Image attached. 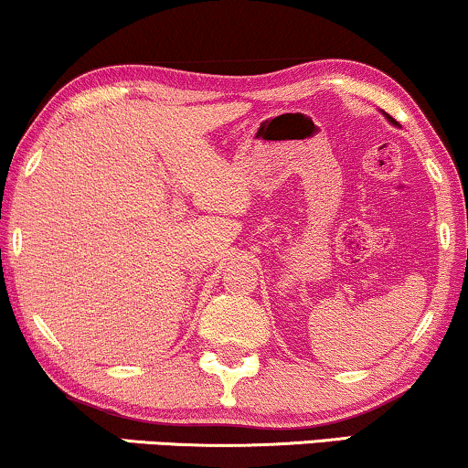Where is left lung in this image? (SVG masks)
<instances>
[{
	"mask_svg": "<svg viewBox=\"0 0 468 468\" xmlns=\"http://www.w3.org/2000/svg\"><path fill=\"white\" fill-rule=\"evenodd\" d=\"M384 115H386V117H388V120H390V122H395V120H392V117H390V115H388V112H384Z\"/></svg>",
	"mask_w": 468,
	"mask_h": 468,
	"instance_id": "1",
	"label": "left lung"
}]
</instances>
